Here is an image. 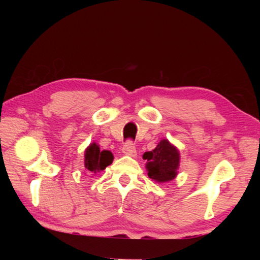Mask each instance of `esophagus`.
<instances>
[{
  "instance_id": "1",
  "label": "esophagus",
  "mask_w": 260,
  "mask_h": 260,
  "mask_svg": "<svg viewBox=\"0 0 260 260\" xmlns=\"http://www.w3.org/2000/svg\"><path fill=\"white\" fill-rule=\"evenodd\" d=\"M123 152L125 155H130V156H136V145L133 141H126L125 144L123 145Z\"/></svg>"
}]
</instances>
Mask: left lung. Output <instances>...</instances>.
I'll return each mask as SVG.
<instances>
[{"instance_id":"1","label":"left lung","mask_w":260,"mask_h":260,"mask_svg":"<svg viewBox=\"0 0 260 260\" xmlns=\"http://www.w3.org/2000/svg\"><path fill=\"white\" fill-rule=\"evenodd\" d=\"M148 176L157 182H168L175 179L179 168L180 155L177 149L167 140H162L152 151L144 152Z\"/></svg>"}]
</instances>
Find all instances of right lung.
I'll use <instances>...</instances> for the list:
<instances>
[{
  "label": "right lung",
  "mask_w": 260,
  "mask_h": 260,
  "mask_svg": "<svg viewBox=\"0 0 260 260\" xmlns=\"http://www.w3.org/2000/svg\"><path fill=\"white\" fill-rule=\"evenodd\" d=\"M113 161L111 151L103 150L95 143H92L85 151V168L91 173H97L99 170H104Z\"/></svg>",
  "instance_id": "add662e5"
}]
</instances>
